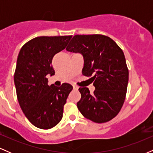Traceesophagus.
I'll use <instances>...</instances> for the list:
<instances>
[{"instance_id": "34e87169", "label": "esophagus", "mask_w": 153, "mask_h": 153, "mask_svg": "<svg viewBox=\"0 0 153 153\" xmlns=\"http://www.w3.org/2000/svg\"><path fill=\"white\" fill-rule=\"evenodd\" d=\"M79 88L78 86H77V85H73V89H74L75 91H78Z\"/></svg>"}]
</instances>
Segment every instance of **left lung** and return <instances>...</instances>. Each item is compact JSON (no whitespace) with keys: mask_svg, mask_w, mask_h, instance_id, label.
Wrapping results in <instances>:
<instances>
[{"mask_svg":"<svg viewBox=\"0 0 153 153\" xmlns=\"http://www.w3.org/2000/svg\"><path fill=\"white\" fill-rule=\"evenodd\" d=\"M84 58L82 73L91 77L96 90L78 89L81 99L77 106L84 117L96 123L111 120L119 114L127 94L129 71L122 49L102 34L75 35L67 47Z\"/></svg>","mask_w":153,"mask_h":153,"instance_id":"left-lung-1","label":"left lung"}]
</instances>
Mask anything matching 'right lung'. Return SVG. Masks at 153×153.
<instances>
[{"label":"right lung","mask_w":153,"mask_h":153,"mask_svg":"<svg viewBox=\"0 0 153 153\" xmlns=\"http://www.w3.org/2000/svg\"><path fill=\"white\" fill-rule=\"evenodd\" d=\"M72 36H38L26 42L17 58L14 83L21 108L33 125L54 127L62 118L63 108L73 86L48 85L47 75H54L52 58L65 48Z\"/></svg>","instance_id":"add662e5"}]
</instances>
